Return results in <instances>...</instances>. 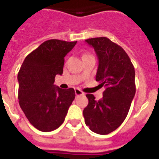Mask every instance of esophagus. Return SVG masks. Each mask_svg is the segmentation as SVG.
Instances as JSON below:
<instances>
[{"label":"esophagus","mask_w":159,"mask_h":159,"mask_svg":"<svg viewBox=\"0 0 159 159\" xmlns=\"http://www.w3.org/2000/svg\"><path fill=\"white\" fill-rule=\"evenodd\" d=\"M75 95H84V92H83L82 91H80V89H78V88L75 89Z\"/></svg>","instance_id":"esophagus-1"}]
</instances>
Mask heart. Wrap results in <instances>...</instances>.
I'll use <instances>...</instances> for the list:
<instances>
[{"label":"heart","mask_w":159,"mask_h":159,"mask_svg":"<svg viewBox=\"0 0 159 159\" xmlns=\"http://www.w3.org/2000/svg\"><path fill=\"white\" fill-rule=\"evenodd\" d=\"M88 56H91V55H88V54H85L84 57H88Z\"/></svg>","instance_id":"heart-1"}]
</instances>
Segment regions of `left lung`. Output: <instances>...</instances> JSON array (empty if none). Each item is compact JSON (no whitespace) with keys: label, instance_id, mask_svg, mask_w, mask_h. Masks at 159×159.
<instances>
[{"label":"left lung","instance_id":"left-lung-1","mask_svg":"<svg viewBox=\"0 0 159 159\" xmlns=\"http://www.w3.org/2000/svg\"><path fill=\"white\" fill-rule=\"evenodd\" d=\"M85 41L94 48L99 60L96 81L105 87L102 98L95 100L87 94L88 104L84 109L85 123L99 134H107L123 123L135 95V72L127 52L107 37Z\"/></svg>","mask_w":159,"mask_h":159}]
</instances>
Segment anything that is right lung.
<instances>
[{
	"instance_id": "1",
	"label": "right lung",
	"mask_w": 159,
	"mask_h": 159,
	"mask_svg": "<svg viewBox=\"0 0 159 159\" xmlns=\"http://www.w3.org/2000/svg\"><path fill=\"white\" fill-rule=\"evenodd\" d=\"M48 40L26 57L18 72V99L20 108L37 130L48 132L64 121L75 96L73 88L61 89L54 84L62 75L64 57L76 44Z\"/></svg>"
}]
</instances>
